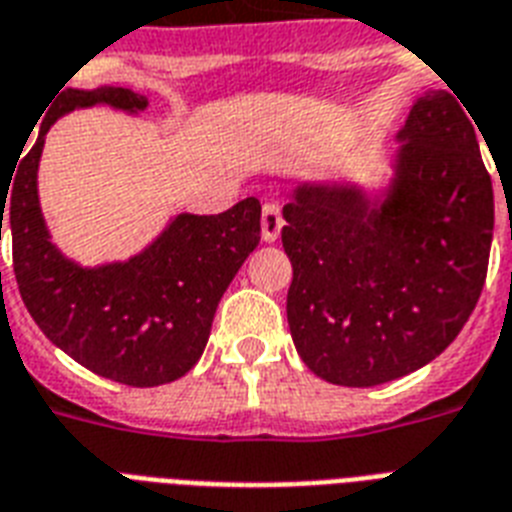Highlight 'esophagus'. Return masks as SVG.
<instances>
[{"label":"esophagus","instance_id":"obj_1","mask_svg":"<svg viewBox=\"0 0 512 512\" xmlns=\"http://www.w3.org/2000/svg\"><path fill=\"white\" fill-rule=\"evenodd\" d=\"M260 223H263V241L279 239L281 225H284V217H281L279 204L268 201V204L263 207V217H260Z\"/></svg>","mask_w":512,"mask_h":512}]
</instances>
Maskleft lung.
Returning a JSON list of instances; mask_svg holds the SVG:
<instances>
[{
  "instance_id": "left-lung-1",
  "label": "left lung",
  "mask_w": 512,
  "mask_h": 512,
  "mask_svg": "<svg viewBox=\"0 0 512 512\" xmlns=\"http://www.w3.org/2000/svg\"><path fill=\"white\" fill-rule=\"evenodd\" d=\"M465 111L446 90L414 103L382 207L345 185H300L284 204L289 332L321 380H398L444 353L476 308L494 191Z\"/></svg>"
}]
</instances>
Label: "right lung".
<instances>
[{"mask_svg":"<svg viewBox=\"0 0 512 512\" xmlns=\"http://www.w3.org/2000/svg\"><path fill=\"white\" fill-rule=\"evenodd\" d=\"M95 103L122 111L148 106L124 87L60 92L12 185H0V239L7 217L20 297L47 340L100 377L154 388L191 372L204 353L217 303L260 241V201L249 196L220 215H177L143 255L79 268L50 244L36 167L52 122Z\"/></svg>","mask_w":512,"mask_h":512,"instance_id":"1","label":"right lung"}]
</instances>
